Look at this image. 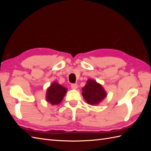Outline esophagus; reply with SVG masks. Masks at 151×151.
I'll list each match as a JSON object with an SVG mask.
<instances>
[{
  "mask_svg": "<svg viewBox=\"0 0 151 151\" xmlns=\"http://www.w3.org/2000/svg\"><path fill=\"white\" fill-rule=\"evenodd\" d=\"M70 86H71L72 89H76L78 88V84H76V83H75V84H72L70 85Z\"/></svg>",
  "mask_w": 151,
  "mask_h": 151,
  "instance_id": "1",
  "label": "esophagus"
}]
</instances>
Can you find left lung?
I'll return each mask as SVG.
<instances>
[{"label": "left lung", "mask_w": 151, "mask_h": 151, "mask_svg": "<svg viewBox=\"0 0 151 151\" xmlns=\"http://www.w3.org/2000/svg\"><path fill=\"white\" fill-rule=\"evenodd\" d=\"M82 91V95L86 101L91 105L98 104L106 97L102 86L93 80H88Z\"/></svg>", "instance_id": "1"}]
</instances>
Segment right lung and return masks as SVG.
<instances>
[{
    "mask_svg": "<svg viewBox=\"0 0 151 151\" xmlns=\"http://www.w3.org/2000/svg\"><path fill=\"white\" fill-rule=\"evenodd\" d=\"M67 92V89L56 82H54L47 92V101L51 104H58L62 101Z\"/></svg>",
    "mask_w": 151,
    "mask_h": 151,
    "instance_id": "obj_1",
    "label": "right lung"
}]
</instances>
